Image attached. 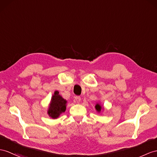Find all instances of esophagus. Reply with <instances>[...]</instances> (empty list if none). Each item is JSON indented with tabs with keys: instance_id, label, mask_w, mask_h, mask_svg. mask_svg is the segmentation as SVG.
Returning a JSON list of instances; mask_svg holds the SVG:
<instances>
[{
	"instance_id": "34e87169",
	"label": "esophagus",
	"mask_w": 157,
	"mask_h": 157,
	"mask_svg": "<svg viewBox=\"0 0 157 157\" xmlns=\"http://www.w3.org/2000/svg\"><path fill=\"white\" fill-rule=\"evenodd\" d=\"M75 100L78 103H79L80 102H81V97H80L79 96H76V97H75Z\"/></svg>"
}]
</instances>
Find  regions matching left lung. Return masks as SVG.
<instances>
[{
    "label": "left lung",
    "instance_id": "obj_1",
    "mask_svg": "<svg viewBox=\"0 0 157 157\" xmlns=\"http://www.w3.org/2000/svg\"><path fill=\"white\" fill-rule=\"evenodd\" d=\"M95 109H96V110H97L98 113H101V110L102 109V106L100 104H98V103H97V104L95 105Z\"/></svg>",
    "mask_w": 157,
    "mask_h": 157
}]
</instances>
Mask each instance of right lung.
<instances>
[{
  "label": "right lung",
  "instance_id": "1",
  "mask_svg": "<svg viewBox=\"0 0 157 157\" xmlns=\"http://www.w3.org/2000/svg\"><path fill=\"white\" fill-rule=\"evenodd\" d=\"M67 102V101L65 99L59 94V91H55L51 98V101L47 111L48 116L53 119L58 118L60 114L66 110Z\"/></svg>",
  "mask_w": 157,
  "mask_h": 157
}]
</instances>
